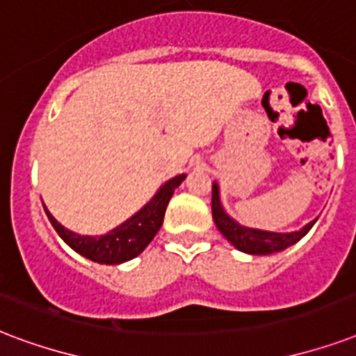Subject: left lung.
Returning <instances> with one entry per match:
<instances>
[{
    "label": "left lung",
    "mask_w": 356,
    "mask_h": 356,
    "mask_svg": "<svg viewBox=\"0 0 356 356\" xmlns=\"http://www.w3.org/2000/svg\"><path fill=\"white\" fill-rule=\"evenodd\" d=\"M213 220L218 227V232L229 241V243L237 248V250L244 252V254H252V256H268L275 252H282L298 243L300 238L305 237L306 233L310 232L312 226L316 224V220L308 222L306 226H302L298 232H267V229H257V227H248L238 224L235 218H232L229 214L224 211L220 202V186L213 183Z\"/></svg>",
    "instance_id": "left-lung-1"
}]
</instances>
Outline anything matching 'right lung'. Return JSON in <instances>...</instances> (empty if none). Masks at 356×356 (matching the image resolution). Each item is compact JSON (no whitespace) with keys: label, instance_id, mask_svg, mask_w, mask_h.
<instances>
[{"label":"right lung","instance_id":"1","mask_svg":"<svg viewBox=\"0 0 356 356\" xmlns=\"http://www.w3.org/2000/svg\"><path fill=\"white\" fill-rule=\"evenodd\" d=\"M184 179L186 175L181 173L177 177L166 181L138 213H134L129 220H124L123 224H119L118 227H113L104 235H80V233L70 232L51 216L46 205L44 211L54 229L72 250L100 265H119V263L140 256L147 248V244L153 241L164 222V213L173 196V190L177 188Z\"/></svg>","mask_w":356,"mask_h":356}]
</instances>
